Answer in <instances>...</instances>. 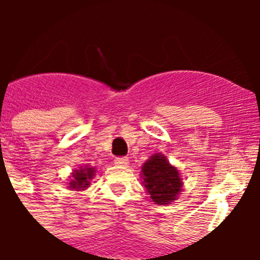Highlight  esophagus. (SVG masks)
<instances>
[{"instance_id":"34e87169","label":"esophagus","mask_w":260,"mask_h":260,"mask_svg":"<svg viewBox=\"0 0 260 260\" xmlns=\"http://www.w3.org/2000/svg\"><path fill=\"white\" fill-rule=\"evenodd\" d=\"M114 164L119 165V167H126L128 164V158L127 157H116L114 158Z\"/></svg>"}]
</instances>
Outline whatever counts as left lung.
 I'll use <instances>...</instances> for the list:
<instances>
[{
    "instance_id": "1",
    "label": "left lung",
    "mask_w": 260,
    "mask_h": 260,
    "mask_svg": "<svg viewBox=\"0 0 260 260\" xmlns=\"http://www.w3.org/2000/svg\"><path fill=\"white\" fill-rule=\"evenodd\" d=\"M143 185L150 198L160 206L171 204L182 191V180L176 167L164 155L155 153L142 167Z\"/></svg>"
}]
</instances>
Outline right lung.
Listing matches in <instances>:
<instances>
[{
    "label": "right lung",
    "mask_w": 260,
    "mask_h": 260,
    "mask_svg": "<svg viewBox=\"0 0 260 260\" xmlns=\"http://www.w3.org/2000/svg\"><path fill=\"white\" fill-rule=\"evenodd\" d=\"M95 176V168H91L88 165L86 167H80L79 169H75L71 173V180L69 182V189L75 190V191H82L89 187L91 180Z\"/></svg>",
    "instance_id": "1"
}]
</instances>
